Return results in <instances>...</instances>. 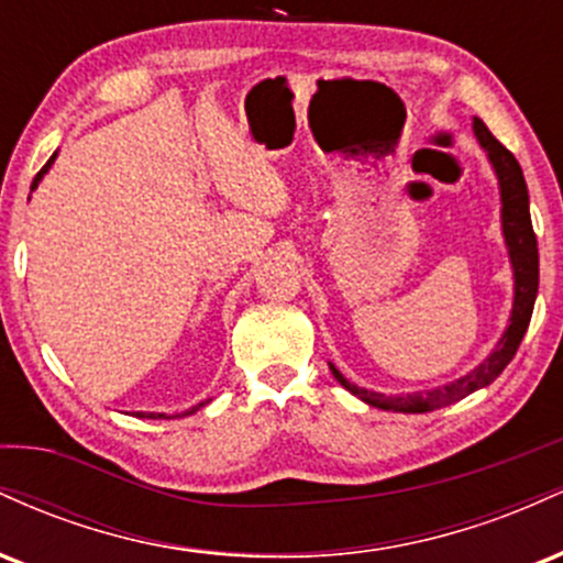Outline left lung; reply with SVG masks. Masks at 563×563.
<instances>
[{"label":"left lung","mask_w":563,"mask_h":563,"mask_svg":"<svg viewBox=\"0 0 563 563\" xmlns=\"http://www.w3.org/2000/svg\"><path fill=\"white\" fill-rule=\"evenodd\" d=\"M474 134L479 140V145L487 151L489 164L497 174V183H500V200H503V235H506L510 267H514V309H510V322L503 333V339L497 341L495 352L479 367L468 373V376L452 380L448 386H437L429 391H416L407 394V397H386V394L360 389V386L349 384L339 371L331 365L333 378L344 386L346 391H352L354 397H360L363 402L378 407V410H394V412H431L437 407H448L457 399L468 397L476 389H484L493 380L506 371V365L514 360L516 349H519L521 339H525L529 320H532L534 299H538V286H540V256H538V238L532 230V217H529V192L525 174H521L519 161L514 158V153L506 145H500L493 137L482 119H474Z\"/></svg>","instance_id":"1"}]
</instances>
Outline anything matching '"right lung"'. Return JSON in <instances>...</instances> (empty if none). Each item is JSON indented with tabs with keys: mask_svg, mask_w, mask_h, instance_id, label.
I'll return each instance as SVG.
<instances>
[{
	"mask_svg": "<svg viewBox=\"0 0 563 563\" xmlns=\"http://www.w3.org/2000/svg\"><path fill=\"white\" fill-rule=\"evenodd\" d=\"M55 158H57V153H53V158H49L47 164L42 166V172L36 174V177H34V183H31V190H36V185L42 183V177H44V174H47L49 166H53V161H55ZM206 402H209V399H206ZM206 402H200V405H196V407H190V410H187V412H179V416H166V412H137V418H183V416H190V412L200 410V407H203Z\"/></svg>",
	"mask_w": 563,
	"mask_h": 563,
	"instance_id": "right-lung-1",
	"label": "right lung"
}]
</instances>
